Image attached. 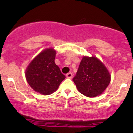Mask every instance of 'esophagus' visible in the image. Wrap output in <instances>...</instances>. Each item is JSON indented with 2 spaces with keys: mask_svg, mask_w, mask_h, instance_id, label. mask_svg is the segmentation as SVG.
Instances as JSON below:
<instances>
[{
  "mask_svg": "<svg viewBox=\"0 0 133 133\" xmlns=\"http://www.w3.org/2000/svg\"><path fill=\"white\" fill-rule=\"evenodd\" d=\"M72 77V73H68L66 74V77L68 79H71Z\"/></svg>",
  "mask_w": 133,
  "mask_h": 133,
  "instance_id": "1",
  "label": "esophagus"
}]
</instances>
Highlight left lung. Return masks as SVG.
<instances>
[{
    "label": "left lung",
    "mask_w": 133,
    "mask_h": 133,
    "mask_svg": "<svg viewBox=\"0 0 133 133\" xmlns=\"http://www.w3.org/2000/svg\"><path fill=\"white\" fill-rule=\"evenodd\" d=\"M72 80L79 92L87 97H94L106 89L111 81V75L97 57L84 56Z\"/></svg>",
    "instance_id": "8db88e82"
}]
</instances>
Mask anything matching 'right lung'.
<instances>
[{
	"label": "right lung",
	"instance_id": "add662e5",
	"mask_svg": "<svg viewBox=\"0 0 133 133\" xmlns=\"http://www.w3.org/2000/svg\"><path fill=\"white\" fill-rule=\"evenodd\" d=\"M56 54L52 48L44 50L30 62L25 71V77L30 86L43 95L55 92L65 78L55 64Z\"/></svg>",
	"mask_w": 133,
	"mask_h": 133
}]
</instances>
